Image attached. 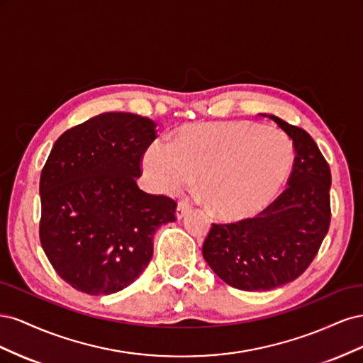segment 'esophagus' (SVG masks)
I'll use <instances>...</instances> for the list:
<instances>
[{"mask_svg":"<svg viewBox=\"0 0 363 363\" xmlns=\"http://www.w3.org/2000/svg\"><path fill=\"white\" fill-rule=\"evenodd\" d=\"M191 211H192V204H191L189 201H186V200L179 201V206H177V218H180V219L184 218Z\"/></svg>","mask_w":363,"mask_h":363,"instance_id":"obj_1","label":"esophagus"}]
</instances>
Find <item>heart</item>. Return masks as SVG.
<instances>
[{"label":"heart","mask_w":363,"mask_h":363,"mask_svg":"<svg viewBox=\"0 0 363 363\" xmlns=\"http://www.w3.org/2000/svg\"><path fill=\"white\" fill-rule=\"evenodd\" d=\"M292 145L281 131L252 123L183 127L174 147L155 140L142 168L162 192H177L199 180L201 200L215 216L240 221L274 201L292 168Z\"/></svg>","instance_id":"b5f03b06"}]
</instances>
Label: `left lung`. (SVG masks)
Returning <instances> with one entry per match:
<instances>
[{"label": "left lung", "instance_id": "1", "mask_svg": "<svg viewBox=\"0 0 363 363\" xmlns=\"http://www.w3.org/2000/svg\"><path fill=\"white\" fill-rule=\"evenodd\" d=\"M262 116L292 139L288 188L255 218L213 223L203 244L208 267L240 291H271L298 279L318 255L332 218V174L315 140L277 116Z\"/></svg>", "mask_w": 363, "mask_h": 363}]
</instances>
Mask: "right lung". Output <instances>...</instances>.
Returning <instances> with one entry per match:
<instances>
[{
    "instance_id": "add662e5",
    "label": "right lung",
    "mask_w": 363,
    "mask_h": 363,
    "mask_svg": "<svg viewBox=\"0 0 363 363\" xmlns=\"http://www.w3.org/2000/svg\"><path fill=\"white\" fill-rule=\"evenodd\" d=\"M156 123L125 112L96 115L56 140L40 174L39 238L62 280L89 295L127 288L152 257V236L177 203L139 189Z\"/></svg>"
}]
</instances>
